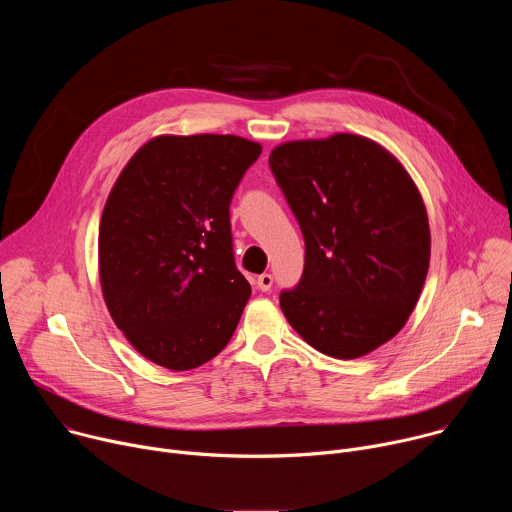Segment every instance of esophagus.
<instances>
[{
    "label": "esophagus",
    "mask_w": 512,
    "mask_h": 512,
    "mask_svg": "<svg viewBox=\"0 0 512 512\" xmlns=\"http://www.w3.org/2000/svg\"><path fill=\"white\" fill-rule=\"evenodd\" d=\"M257 289H261V291H269L271 287H273V277L269 275V273H263V275H259L257 277Z\"/></svg>",
    "instance_id": "1"
}]
</instances>
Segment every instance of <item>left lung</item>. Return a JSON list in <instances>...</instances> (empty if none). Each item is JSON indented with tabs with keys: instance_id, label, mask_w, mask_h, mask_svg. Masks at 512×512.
<instances>
[{
	"instance_id": "8db88e82",
	"label": "left lung",
	"mask_w": 512,
	"mask_h": 512,
	"mask_svg": "<svg viewBox=\"0 0 512 512\" xmlns=\"http://www.w3.org/2000/svg\"><path fill=\"white\" fill-rule=\"evenodd\" d=\"M306 243L304 273L279 306L310 346L358 358L411 316L429 267L425 204L379 143L336 133L287 141L269 156Z\"/></svg>"
}]
</instances>
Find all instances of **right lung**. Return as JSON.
Here are the masks:
<instances>
[{"instance_id": "1", "label": "right lung", "mask_w": 512, "mask_h": 512, "mask_svg": "<svg viewBox=\"0 0 512 512\" xmlns=\"http://www.w3.org/2000/svg\"><path fill=\"white\" fill-rule=\"evenodd\" d=\"M259 154V143L237 135H160L107 198L103 298L131 346L160 367H200L241 320L251 285L235 265L229 206Z\"/></svg>"}]
</instances>
